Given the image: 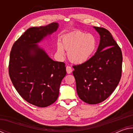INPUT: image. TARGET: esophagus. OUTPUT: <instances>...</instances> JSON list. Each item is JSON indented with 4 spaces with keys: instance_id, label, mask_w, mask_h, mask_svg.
Masks as SVG:
<instances>
[{
    "instance_id": "34e87169",
    "label": "esophagus",
    "mask_w": 133,
    "mask_h": 133,
    "mask_svg": "<svg viewBox=\"0 0 133 133\" xmlns=\"http://www.w3.org/2000/svg\"><path fill=\"white\" fill-rule=\"evenodd\" d=\"M66 71L67 74H70L72 72V69L70 66H67L66 67Z\"/></svg>"
}]
</instances>
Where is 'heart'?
Instances as JSON below:
<instances>
[{
	"instance_id": "obj_1",
	"label": "heart",
	"mask_w": 133,
	"mask_h": 133,
	"mask_svg": "<svg viewBox=\"0 0 133 133\" xmlns=\"http://www.w3.org/2000/svg\"><path fill=\"white\" fill-rule=\"evenodd\" d=\"M97 42L91 34L76 31L64 36L62 42L57 44L58 55L63 57L65 50L68 51L67 56L70 61L76 64L84 63L95 53Z\"/></svg>"
}]
</instances>
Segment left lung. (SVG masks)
<instances>
[{
  "label": "left lung",
  "instance_id": "left-lung-1",
  "mask_svg": "<svg viewBox=\"0 0 133 133\" xmlns=\"http://www.w3.org/2000/svg\"><path fill=\"white\" fill-rule=\"evenodd\" d=\"M100 35L94 55L82 64L73 66V71L79 98L96 104L111 95L120 82L123 56L120 47L107 29L94 26Z\"/></svg>",
  "mask_w": 133,
  "mask_h": 133
}]
</instances>
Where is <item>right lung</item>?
<instances>
[{
	"mask_svg": "<svg viewBox=\"0 0 133 133\" xmlns=\"http://www.w3.org/2000/svg\"><path fill=\"white\" fill-rule=\"evenodd\" d=\"M58 23L28 29L13 44L10 54L9 73L20 95L40 107L57 100L60 85L66 75L63 62L54 61L38 43L56 31Z\"/></svg>",
	"mask_w": 133,
	"mask_h": 133,
	"instance_id": "1",
	"label": "right lung"
}]
</instances>
